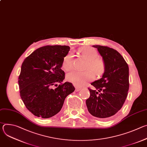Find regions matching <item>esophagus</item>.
I'll list each match as a JSON object with an SVG mask.
<instances>
[{
  "label": "esophagus",
  "instance_id": "esophagus-1",
  "mask_svg": "<svg viewBox=\"0 0 147 147\" xmlns=\"http://www.w3.org/2000/svg\"><path fill=\"white\" fill-rule=\"evenodd\" d=\"M75 88H76V91H79L80 90H81V87H78V86H75Z\"/></svg>",
  "mask_w": 147,
  "mask_h": 147
}]
</instances>
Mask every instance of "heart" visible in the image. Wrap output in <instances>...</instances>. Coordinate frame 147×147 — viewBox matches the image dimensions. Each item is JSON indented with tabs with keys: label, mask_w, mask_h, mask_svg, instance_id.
Listing matches in <instances>:
<instances>
[{
	"label": "heart",
	"mask_w": 147,
	"mask_h": 147,
	"mask_svg": "<svg viewBox=\"0 0 147 147\" xmlns=\"http://www.w3.org/2000/svg\"><path fill=\"white\" fill-rule=\"evenodd\" d=\"M81 56L88 61L86 66V69L91 70L96 75H102L105 70V66L103 61L96 58L98 52L92 48H82L80 51ZM63 67L66 70H70L73 67V55L72 53H68L63 60ZM94 78V73L90 71H79L73 70L67 75V80L77 86H84L88 81Z\"/></svg>",
	"instance_id": "heart-1"
}]
</instances>
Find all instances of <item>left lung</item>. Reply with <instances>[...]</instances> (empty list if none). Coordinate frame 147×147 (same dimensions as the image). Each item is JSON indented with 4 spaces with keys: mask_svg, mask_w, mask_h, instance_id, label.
Instances as JSON below:
<instances>
[{
    "mask_svg": "<svg viewBox=\"0 0 147 147\" xmlns=\"http://www.w3.org/2000/svg\"><path fill=\"white\" fill-rule=\"evenodd\" d=\"M92 47L98 49L102 57L105 70L102 78L91 84L95 90L88 88L90 96L86 100V105L91 115L107 119L121 108L127 98L129 69L126 61L117 51L108 47Z\"/></svg>",
    "mask_w": 147,
    "mask_h": 147,
    "instance_id": "obj_1",
    "label": "left lung"
}]
</instances>
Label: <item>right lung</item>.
<instances>
[{
	"label": "right lung",
	"mask_w": 147,
	"mask_h": 147,
	"mask_svg": "<svg viewBox=\"0 0 147 147\" xmlns=\"http://www.w3.org/2000/svg\"><path fill=\"white\" fill-rule=\"evenodd\" d=\"M69 51V46H45L24 60L18 81L20 94L27 109L35 116L44 119L55 116L66 96L74 91L72 83H62L65 74L61 67Z\"/></svg>",
	"instance_id": "add662e5"
}]
</instances>
